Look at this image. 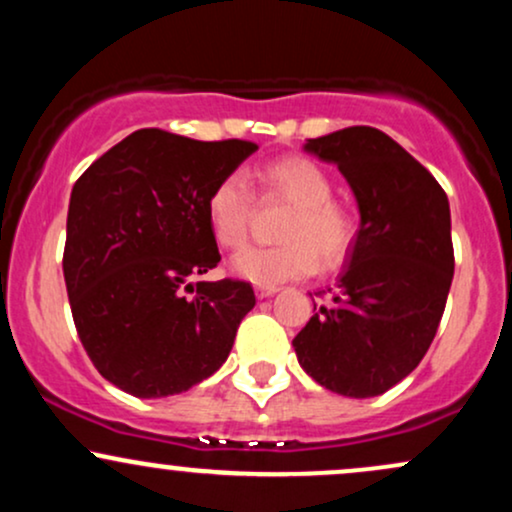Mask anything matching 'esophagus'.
I'll use <instances>...</instances> for the list:
<instances>
[{"label":"esophagus","mask_w":512,"mask_h":512,"mask_svg":"<svg viewBox=\"0 0 512 512\" xmlns=\"http://www.w3.org/2000/svg\"><path fill=\"white\" fill-rule=\"evenodd\" d=\"M276 291H279V289H276V286H257V289H255L257 298H260V301H262V298H269V296H274Z\"/></svg>","instance_id":"1"}]
</instances>
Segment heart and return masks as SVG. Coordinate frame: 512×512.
Segmentation results:
<instances>
[{"mask_svg": "<svg viewBox=\"0 0 512 512\" xmlns=\"http://www.w3.org/2000/svg\"><path fill=\"white\" fill-rule=\"evenodd\" d=\"M257 197L291 204L279 226L281 243L248 248L233 260L243 279L276 286L303 279L346 262L358 238L354 211L332 197L334 182L320 163L308 156H279L255 173ZM255 195L240 175H223L204 202L209 231L223 250H240L248 243Z\"/></svg>", "mask_w": 512, "mask_h": 512, "instance_id": "1", "label": "heart"}]
</instances>
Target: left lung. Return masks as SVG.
<instances>
[{
  "mask_svg": "<svg viewBox=\"0 0 512 512\" xmlns=\"http://www.w3.org/2000/svg\"><path fill=\"white\" fill-rule=\"evenodd\" d=\"M305 149L342 170L361 228L330 303L315 310L293 349L327 390L383 395L419 366L443 317L455 272L448 195L380 129L346 127L308 139Z\"/></svg>",
  "mask_w": 512,
  "mask_h": 512,
  "instance_id": "1",
  "label": "left lung"
}]
</instances>
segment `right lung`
Returning a JSON list of instances; mask_svg holds the SVG:
<instances>
[{
	"label": "right lung",
	"mask_w": 512,
	"mask_h": 512,
	"mask_svg": "<svg viewBox=\"0 0 512 512\" xmlns=\"http://www.w3.org/2000/svg\"><path fill=\"white\" fill-rule=\"evenodd\" d=\"M255 149L137 129L74 182L62 269L76 334L129 395H178L231 354L255 291L231 276L195 281L221 260L204 202Z\"/></svg>",
	"instance_id": "right-lung-1"
}]
</instances>
